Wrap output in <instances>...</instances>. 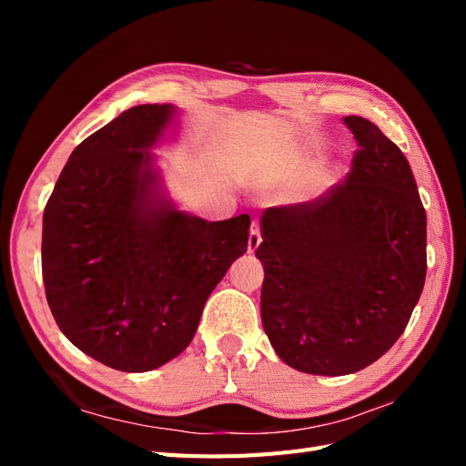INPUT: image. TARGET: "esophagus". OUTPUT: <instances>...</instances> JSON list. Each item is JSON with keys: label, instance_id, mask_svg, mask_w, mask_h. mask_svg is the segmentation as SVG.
<instances>
[{"label": "esophagus", "instance_id": "esophagus-1", "mask_svg": "<svg viewBox=\"0 0 466 466\" xmlns=\"http://www.w3.org/2000/svg\"><path fill=\"white\" fill-rule=\"evenodd\" d=\"M262 243V237H260V229L257 223H252L250 233H248V252H255L258 248V245Z\"/></svg>", "mask_w": 466, "mask_h": 466}]
</instances>
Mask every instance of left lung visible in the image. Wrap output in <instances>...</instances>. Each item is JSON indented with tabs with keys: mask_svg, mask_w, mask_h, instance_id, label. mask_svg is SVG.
Returning a JSON list of instances; mask_svg holds the SVG:
<instances>
[{
	"mask_svg": "<svg viewBox=\"0 0 466 466\" xmlns=\"http://www.w3.org/2000/svg\"><path fill=\"white\" fill-rule=\"evenodd\" d=\"M351 173L315 202L260 219L262 327L279 360L350 375L399 340L426 281V209L404 153L361 116Z\"/></svg>",
	"mask_w": 466,
	"mask_h": 466,
	"instance_id": "8db88e82",
	"label": "left lung"
}]
</instances>
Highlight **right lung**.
Masks as SVG:
<instances>
[{"label": "right lung", "mask_w": 466, "mask_h": 466, "mask_svg": "<svg viewBox=\"0 0 466 466\" xmlns=\"http://www.w3.org/2000/svg\"><path fill=\"white\" fill-rule=\"evenodd\" d=\"M173 105H139L74 149L42 218L50 311L83 354L157 370L185 350L209 293L247 252L250 218L206 221L168 198L153 147Z\"/></svg>", "instance_id": "obj_1"}]
</instances>
